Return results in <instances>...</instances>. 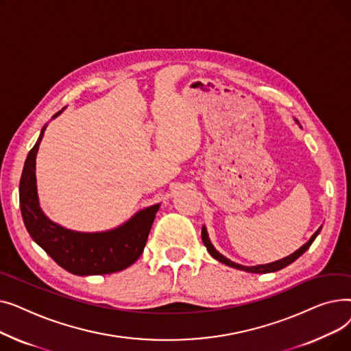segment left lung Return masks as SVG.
<instances>
[{"instance_id": "left-lung-1", "label": "left lung", "mask_w": 351, "mask_h": 351, "mask_svg": "<svg viewBox=\"0 0 351 351\" xmlns=\"http://www.w3.org/2000/svg\"><path fill=\"white\" fill-rule=\"evenodd\" d=\"M298 122V119H294ZM299 123V122H298ZM322 228L323 226H320L315 233H313V236L308 239V242L307 243H304L300 249H298L296 252L294 253H291V254H289V256H286V257H283V259H280V261H276V262H271V263H266V265H256V266H243V265H239V263H234V262H232V261H229L228 257H225L222 253H219L216 249H215V246L212 245V242H210V239H209V234H208V230H206V226L204 225L202 226V241H204V245L206 246V249H208V252L210 253V256L212 257H215L216 261H219L220 263H223V265H226V266H230V267H233V269H237V270H243V271H249V273H271V271H278V270H282L283 267H286V266H289L290 263H293L294 261H298L299 257L311 246V243L315 242V239L317 237V234L320 233V230H322Z\"/></svg>"}]
</instances>
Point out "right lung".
Wrapping results in <instances>:
<instances>
[{
	"mask_svg": "<svg viewBox=\"0 0 351 351\" xmlns=\"http://www.w3.org/2000/svg\"><path fill=\"white\" fill-rule=\"evenodd\" d=\"M45 129L47 125L25 159L20 180L21 215L32 241L62 269L77 276L109 274L134 265L143 252L160 204L145 208L121 226L104 232H77L52 222L40 206L35 176V159Z\"/></svg>",
	"mask_w": 351,
	"mask_h": 351,
	"instance_id": "add662e5",
	"label": "right lung"
}]
</instances>
